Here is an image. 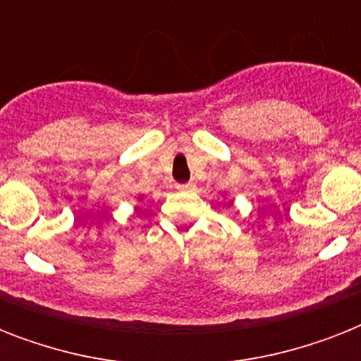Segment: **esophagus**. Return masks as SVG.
<instances>
[{"label":"esophagus","mask_w":361,"mask_h":361,"mask_svg":"<svg viewBox=\"0 0 361 361\" xmlns=\"http://www.w3.org/2000/svg\"><path fill=\"white\" fill-rule=\"evenodd\" d=\"M178 189L180 191H195V183H191V181L189 183H181V185H178Z\"/></svg>","instance_id":"obj_1"}]
</instances>
